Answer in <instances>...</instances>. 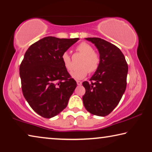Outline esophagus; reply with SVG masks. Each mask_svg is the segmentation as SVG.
<instances>
[{
	"label": "esophagus",
	"mask_w": 152,
	"mask_h": 152,
	"mask_svg": "<svg viewBox=\"0 0 152 152\" xmlns=\"http://www.w3.org/2000/svg\"><path fill=\"white\" fill-rule=\"evenodd\" d=\"M76 83H77V84H78V86H80V85H82V82L81 81H80V80H77L76 81Z\"/></svg>",
	"instance_id": "1"
}]
</instances>
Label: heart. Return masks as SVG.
<instances>
[{
  "mask_svg": "<svg viewBox=\"0 0 152 152\" xmlns=\"http://www.w3.org/2000/svg\"><path fill=\"white\" fill-rule=\"evenodd\" d=\"M76 50L80 54L84 56V58L80 64L81 68L73 72L71 76L74 79L81 80L85 78L88 73V71L89 72L92 73L97 70L101 62V59L99 56L94 51L93 48L87 43H81L77 46ZM61 61L66 70L69 72H71L74 68L70 56L67 51L63 53L61 55Z\"/></svg>",
  "mask_w": 152,
  "mask_h": 152,
  "instance_id": "obj_1",
  "label": "heart"
}]
</instances>
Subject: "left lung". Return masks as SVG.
<instances>
[{
  "mask_svg": "<svg viewBox=\"0 0 152 152\" xmlns=\"http://www.w3.org/2000/svg\"><path fill=\"white\" fill-rule=\"evenodd\" d=\"M96 46L101 62L99 68L82 85L86 92L82 97L85 109L91 114L107 116L117 106L127 86L128 66L125 56L115 45L101 38H85Z\"/></svg>",
  "mask_w": 152,
  "mask_h": 152,
  "instance_id": "8db88e82",
  "label": "left lung"
}]
</instances>
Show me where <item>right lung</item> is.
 I'll return each instance as SVG.
<instances>
[{
	"instance_id": "right-lung-1",
	"label": "right lung",
	"mask_w": 152,
	"mask_h": 152,
	"mask_svg": "<svg viewBox=\"0 0 152 152\" xmlns=\"http://www.w3.org/2000/svg\"><path fill=\"white\" fill-rule=\"evenodd\" d=\"M78 39L49 36L25 52L19 68L23 94L40 116L53 117L68 105L77 84L64 66L61 55Z\"/></svg>"
}]
</instances>
